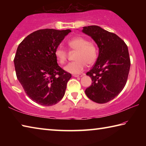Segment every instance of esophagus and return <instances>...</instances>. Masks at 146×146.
Segmentation results:
<instances>
[{"mask_svg": "<svg viewBox=\"0 0 146 146\" xmlns=\"http://www.w3.org/2000/svg\"><path fill=\"white\" fill-rule=\"evenodd\" d=\"M83 75H73L74 77H82Z\"/></svg>", "mask_w": 146, "mask_h": 146, "instance_id": "1", "label": "esophagus"}]
</instances>
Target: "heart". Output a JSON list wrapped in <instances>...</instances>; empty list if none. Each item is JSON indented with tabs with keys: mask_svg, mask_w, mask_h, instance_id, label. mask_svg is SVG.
I'll use <instances>...</instances> for the list:
<instances>
[{
	"mask_svg": "<svg viewBox=\"0 0 146 146\" xmlns=\"http://www.w3.org/2000/svg\"><path fill=\"white\" fill-rule=\"evenodd\" d=\"M68 48L76 51L74 57L75 61L69 63L64 68L67 72L72 74H78L84 70L86 66L92 65L96 61L97 51L93 44L89 42L84 37L80 36H75L68 42ZM55 57L59 63L63 64L68 58V52L61 45L56 47L55 51Z\"/></svg>",
	"mask_w": 146,
	"mask_h": 146,
	"instance_id": "b5f03b06",
	"label": "heart"
}]
</instances>
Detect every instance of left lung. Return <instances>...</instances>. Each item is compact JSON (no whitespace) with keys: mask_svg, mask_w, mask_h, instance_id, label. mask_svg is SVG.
Segmentation results:
<instances>
[{"mask_svg":"<svg viewBox=\"0 0 146 146\" xmlns=\"http://www.w3.org/2000/svg\"><path fill=\"white\" fill-rule=\"evenodd\" d=\"M82 32L90 36L99 48L97 62L86 73L93 82L85 93L93 102H108L127 82L131 65L127 46L117 35L98 26L84 27Z\"/></svg>","mask_w":146,"mask_h":146,"instance_id":"obj_1","label":"left lung"}]
</instances>
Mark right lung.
Wrapping results in <instances>:
<instances>
[{"label":"right lung","mask_w":146,"mask_h":146,"mask_svg":"<svg viewBox=\"0 0 146 146\" xmlns=\"http://www.w3.org/2000/svg\"><path fill=\"white\" fill-rule=\"evenodd\" d=\"M70 29H39L21 42L14 58L16 75L26 95L44 106L58 103L65 94L71 75L58 66L56 47Z\"/></svg>","instance_id":"add662e5"}]
</instances>
